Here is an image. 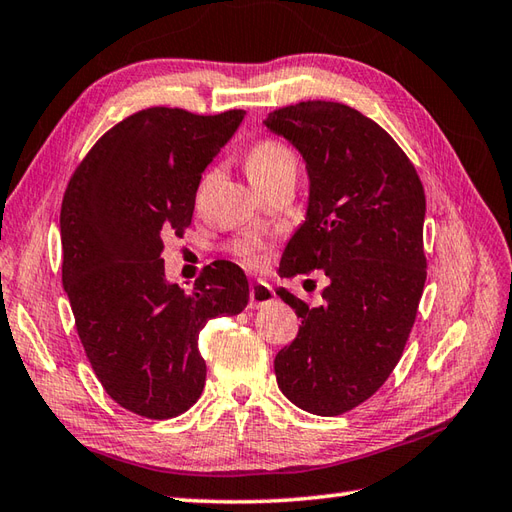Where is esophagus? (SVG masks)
<instances>
[{
    "mask_svg": "<svg viewBox=\"0 0 512 512\" xmlns=\"http://www.w3.org/2000/svg\"><path fill=\"white\" fill-rule=\"evenodd\" d=\"M273 301H275L273 286H268L266 281H255V284H250V292H248V308L250 310L268 306V303H273Z\"/></svg>",
    "mask_w": 512,
    "mask_h": 512,
    "instance_id": "1",
    "label": "esophagus"
}]
</instances>
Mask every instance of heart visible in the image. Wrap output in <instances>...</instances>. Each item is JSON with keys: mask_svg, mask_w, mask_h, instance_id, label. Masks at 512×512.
<instances>
[{"mask_svg": "<svg viewBox=\"0 0 512 512\" xmlns=\"http://www.w3.org/2000/svg\"><path fill=\"white\" fill-rule=\"evenodd\" d=\"M246 173L253 184L268 182L281 176V173H297V156L292 154V149L281 143V140L262 138L248 149ZM266 246V239L259 235H246L233 242L231 250L244 264L257 266L262 262V253Z\"/></svg>", "mask_w": 512, "mask_h": 512, "instance_id": "b5f03b06", "label": "heart"}]
</instances>
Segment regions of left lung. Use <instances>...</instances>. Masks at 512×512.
Instances as JSON below:
<instances>
[{
    "instance_id": "8db88e82",
    "label": "left lung",
    "mask_w": 512,
    "mask_h": 512,
    "mask_svg": "<svg viewBox=\"0 0 512 512\" xmlns=\"http://www.w3.org/2000/svg\"><path fill=\"white\" fill-rule=\"evenodd\" d=\"M306 160V222L281 257V277L323 270V306L277 295L301 319L275 356L277 385L303 411L339 416L372 398L398 365L427 281L424 189L405 151L343 103L303 101L266 118Z\"/></svg>"
}]
</instances>
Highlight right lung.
<instances>
[{"instance_id": "1", "label": "right lung", "mask_w": 512, "mask_h": 512, "mask_svg": "<svg viewBox=\"0 0 512 512\" xmlns=\"http://www.w3.org/2000/svg\"><path fill=\"white\" fill-rule=\"evenodd\" d=\"M244 110L147 107L116 123L74 169L61 202V279L85 356L118 405L176 418L200 398L198 334L248 303L244 270L213 262L191 292L165 279L167 237L191 226L202 171Z\"/></svg>"}]
</instances>
